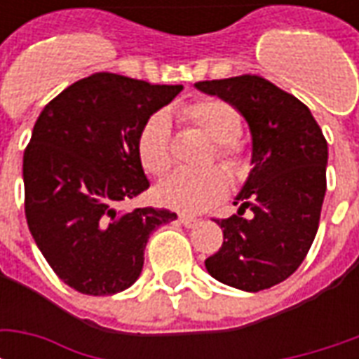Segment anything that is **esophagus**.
Returning a JSON list of instances; mask_svg holds the SVG:
<instances>
[{
	"label": "esophagus",
	"instance_id": "34e87169",
	"mask_svg": "<svg viewBox=\"0 0 359 359\" xmlns=\"http://www.w3.org/2000/svg\"><path fill=\"white\" fill-rule=\"evenodd\" d=\"M179 221H180V225H184L187 229H194V226L200 223V219L190 217V215H179Z\"/></svg>",
	"mask_w": 359,
	"mask_h": 359
}]
</instances>
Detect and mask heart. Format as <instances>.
Returning a JSON list of instances; mask_svg holds the SVG:
<instances>
[{
  "instance_id": "1",
  "label": "heart",
  "mask_w": 359,
  "mask_h": 359,
  "mask_svg": "<svg viewBox=\"0 0 359 359\" xmlns=\"http://www.w3.org/2000/svg\"><path fill=\"white\" fill-rule=\"evenodd\" d=\"M180 117L196 128H200L208 138L215 142L213 144L215 156L234 177H244L248 172V154L238 140L242 117L236 107L217 97H205L184 105L180 109ZM136 149L146 172L159 177L165 171H169L172 163L171 123L165 111L154 113L142 125L136 140ZM226 190H229L226 172L217 165H213L200 171L172 172L157 184L156 198L165 208L182 213H200L221 202Z\"/></svg>"
}]
</instances>
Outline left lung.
Wrapping results in <instances>:
<instances>
[{
    "label": "left lung",
    "instance_id": "1",
    "mask_svg": "<svg viewBox=\"0 0 359 359\" xmlns=\"http://www.w3.org/2000/svg\"><path fill=\"white\" fill-rule=\"evenodd\" d=\"M248 121L254 169L234 205L215 219L223 246L205 259L211 277L246 292L283 283L300 267L316 238L327 190V140L304 103L264 76L241 74L196 82ZM250 209V219L241 217Z\"/></svg>",
    "mask_w": 359,
    "mask_h": 359
}]
</instances>
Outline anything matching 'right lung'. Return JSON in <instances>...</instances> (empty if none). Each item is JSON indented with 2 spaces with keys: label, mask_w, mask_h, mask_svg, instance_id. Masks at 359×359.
Returning <instances> with one entry per match:
<instances>
[{
  "label": "right lung",
  "mask_w": 359,
  "mask_h": 359,
  "mask_svg": "<svg viewBox=\"0 0 359 359\" xmlns=\"http://www.w3.org/2000/svg\"><path fill=\"white\" fill-rule=\"evenodd\" d=\"M182 86L95 73L51 100L22 157L25 215L46 262L65 285L111 296L140 277L144 250L177 213L123 210L149 182L136 140Z\"/></svg>",
  "instance_id": "add662e5"
}]
</instances>
